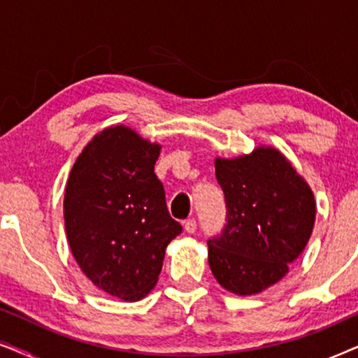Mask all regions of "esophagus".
<instances>
[{"instance_id": "1", "label": "esophagus", "mask_w": 358, "mask_h": 358, "mask_svg": "<svg viewBox=\"0 0 358 358\" xmlns=\"http://www.w3.org/2000/svg\"><path fill=\"white\" fill-rule=\"evenodd\" d=\"M184 229L187 233H195V229H197V220L195 218H189L184 222Z\"/></svg>"}]
</instances>
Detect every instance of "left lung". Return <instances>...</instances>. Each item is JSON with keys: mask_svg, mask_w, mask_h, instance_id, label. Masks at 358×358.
Returning <instances> with one entry per match:
<instances>
[{"mask_svg": "<svg viewBox=\"0 0 358 358\" xmlns=\"http://www.w3.org/2000/svg\"><path fill=\"white\" fill-rule=\"evenodd\" d=\"M227 223L208 239L215 278L236 295L277 283L303 252L315 227L316 203L301 176L273 148L215 161Z\"/></svg>", "mask_w": 358, "mask_h": 358, "instance_id": "8db88e82", "label": "left lung"}]
</instances>
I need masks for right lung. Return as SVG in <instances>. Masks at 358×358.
Instances as JSON below:
<instances>
[{
  "mask_svg": "<svg viewBox=\"0 0 358 358\" xmlns=\"http://www.w3.org/2000/svg\"><path fill=\"white\" fill-rule=\"evenodd\" d=\"M159 150L131 129L109 127L78 156L66 182L73 256L97 288L125 301L150 293L166 248L182 233L155 174Z\"/></svg>",
  "mask_w": 358,
  "mask_h": 358,
  "instance_id": "obj_1",
  "label": "right lung"
}]
</instances>
